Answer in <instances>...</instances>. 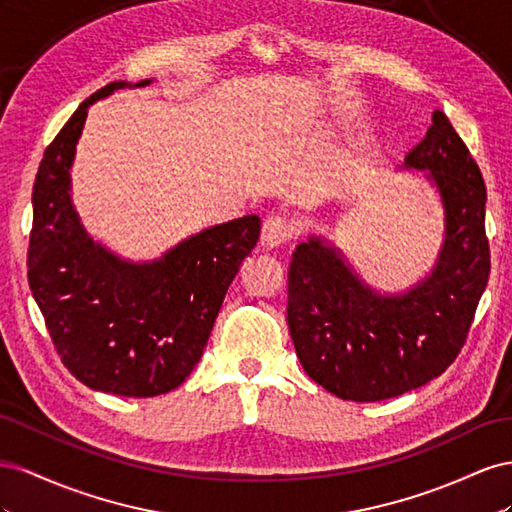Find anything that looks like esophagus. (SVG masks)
<instances>
[{
    "mask_svg": "<svg viewBox=\"0 0 512 512\" xmlns=\"http://www.w3.org/2000/svg\"><path fill=\"white\" fill-rule=\"evenodd\" d=\"M291 236H294V223L285 216L272 214L266 218L264 229H261V246L264 248H276L285 244Z\"/></svg>",
    "mask_w": 512,
    "mask_h": 512,
    "instance_id": "esophagus-1",
    "label": "esophagus"
}]
</instances>
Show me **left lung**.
Masks as SVG:
<instances>
[{"label":"left lung","instance_id":"left-lung-1","mask_svg":"<svg viewBox=\"0 0 512 512\" xmlns=\"http://www.w3.org/2000/svg\"><path fill=\"white\" fill-rule=\"evenodd\" d=\"M401 167L425 171L444 210L442 246L425 279L399 294L377 291L324 236L291 257L287 324L296 354L313 382L345 401L392 399L442 375L489 281L487 188L440 109Z\"/></svg>","mask_w":512,"mask_h":512}]
</instances>
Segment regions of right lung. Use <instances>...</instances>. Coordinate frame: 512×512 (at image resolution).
Here are the masks:
<instances>
[{"label": "right lung", "instance_id": "add662e5", "mask_svg": "<svg viewBox=\"0 0 512 512\" xmlns=\"http://www.w3.org/2000/svg\"><path fill=\"white\" fill-rule=\"evenodd\" d=\"M152 81H113L81 102L45 150L32 193L27 276L53 345L79 382L120 397H156L191 375L261 229L255 214L233 218L152 261L115 255L85 231L72 206L70 169L87 109Z\"/></svg>", "mask_w": 512, "mask_h": 512}]
</instances>
